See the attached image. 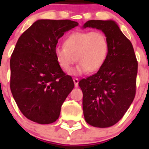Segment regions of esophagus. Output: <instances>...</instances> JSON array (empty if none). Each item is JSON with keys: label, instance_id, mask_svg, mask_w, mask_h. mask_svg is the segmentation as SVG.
Masks as SVG:
<instances>
[{"label": "esophagus", "instance_id": "34e87169", "mask_svg": "<svg viewBox=\"0 0 149 149\" xmlns=\"http://www.w3.org/2000/svg\"><path fill=\"white\" fill-rule=\"evenodd\" d=\"M73 82H74L75 86L77 87L78 86V84H79V79H77V78H73Z\"/></svg>", "mask_w": 149, "mask_h": 149}]
</instances>
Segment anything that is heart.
Returning a JSON list of instances; mask_svg holds the SVG:
<instances>
[{
  "label": "heart",
  "mask_w": 149,
  "mask_h": 149,
  "mask_svg": "<svg viewBox=\"0 0 149 149\" xmlns=\"http://www.w3.org/2000/svg\"><path fill=\"white\" fill-rule=\"evenodd\" d=\"M64 45L55 48V57L64 71L70 70L77 58L79 63L70 72L73 76L99 70L108 55V41L100 31L74 32L65 39Z\"/></svg>",
  "instance_id": "b5f03b06"
}]
</instances>
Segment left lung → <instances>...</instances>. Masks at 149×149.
I'll return each instance as SVG.
<instances>
[{"mask_svg":"<svg viewBox=\"0 0 149 149\" xmlns=\"http://www.w3.org/2000/svg\"><path fill=\"white\" fill-rule=\"evenodd\" d=\"M101 30L108 41V55L98 72L83 79V111L89 125L108 127L125 115L136 92L138 62L132 42L114 21L91 20L83 26Z\"/></svg>","mask_w":149,"mask_h":149,"instance_id":"8db88e82","label":"left lung"}]
</instances>
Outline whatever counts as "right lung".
Listing matches in <instances>:
<instances>
[{
    "instance_id": "add662e5",
    "label": "right lung",
    "mask_w": 149,
    "mask_h": 149,
    "mask_svg": "<svg viewBox=\"0 0 149 149\" xmlns=\"http://www.w3.org/2000/svg\"><path fill=\"white\" fill-rule=\"evenodd\" d=\"M78 24L70 20H38L16 43L10 60V91L21 112L34 122H55L74 87L72 77L58 65L54 49L58 38Z\"/></svg>"
}]
</instances>
